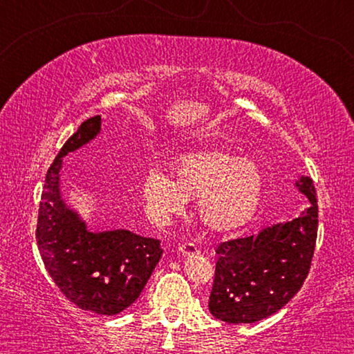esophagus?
I'll list each match as a JSON object with an SVG mask.
<instances>
[{
    "mask_svg": "<svg viewBox=\"0 0 354 354\" xmlns=\"http://www.w3.org/2000/svg\"><path fill=\"white\" fill-rule=\"evenodd\" d=\"M179 253H181L183 256H185V257H189V256H194V254H198L200 253V250L196 248V245L195 243H183V245H179Z\"/></svg>",
    "mask_w": 354,
    "mask_h": 354,
    "instance_id": "1",
    "label": "esophagus"
}]
</instances>
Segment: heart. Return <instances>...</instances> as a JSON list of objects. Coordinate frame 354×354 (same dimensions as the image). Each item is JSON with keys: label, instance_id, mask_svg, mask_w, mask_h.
<instances>
[{"label": "heart", "instance_id": "b5f03b06", "mask_svg": "<svg viewBox=\"0 0 354 354\" xmlns=\"http://www.w3.org/2000/svg\"><path fill=\"white\" fill-rule=\"evenodd\" d=\"M171 178L149 171L143 198L153 215L167 218L183 212L196 198V214L211 231L227 232L254 217L263 195V173L253 159L236 158L226 149H203L178 156Z\"/></svg>", "mask_w": 354, "mask_h": 354}]
</instances>
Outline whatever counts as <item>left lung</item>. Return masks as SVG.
<instances>
[{
    "label": "left lung",
    "instance_id": "1",
    "mask_svg": "<svg viewBox=\"0 0 354 354\" xmlns=\"http://www.w3.org/2000/svg\"><path fill=\"white\" fill-rule=\"evenodd\" d=\"M297 187L310 201L299 217L268 226L257 236L220 243L209 310L226 323H254L286 306L301 289L313 262L319 207L313 179Z\"/></svg>",
    "mask_w": 354,
    "mask_h": 354
}]
</instances>
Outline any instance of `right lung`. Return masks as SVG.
Listing matches in <instances>:
<instances>
[{"mask_svg": "<svg viewBox=\"0 0 354 354\" xmlns=\"http://www.w3.org/2000/svg\"><path fill=\"white\" fill-rule=\"evenodd\" d=\"M100 115L87 118L64 143L46 171L35 239L46 272L65 298L82 310L115 315L131 306L162 256L158 239L131 231H87L59 192L62 156L100 133Z\"/></svg>", "mask_w": 354, "mask_h": 354, "instance_id": "right-lung-1", "label": "right lung"}]
</instances>
